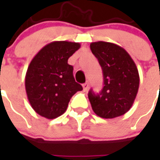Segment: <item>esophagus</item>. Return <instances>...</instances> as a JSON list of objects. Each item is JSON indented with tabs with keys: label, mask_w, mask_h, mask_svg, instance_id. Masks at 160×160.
<instances>
[{
	"label": "esophagus",
	"mask_w": 160,
	"mask_h": 160,
	"mask_svg": "<svg viewBox=\"0 0 160 160\" xmlns=\"http://www.w3.org/2000/svg\"><path fill=\"white\" fill-rule=\"evenodd\" d=\"M83 90H84V91L86 92L87 90L89 89V83H83Z\"/></svg>",
	"instance_id": "1"
}]
</instances>
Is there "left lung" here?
<instances>
[{"label": "left lung", "instance_id": "1", "mask_svg": "<svg viewBox=\"0 0 160 160\" xmlns=\"http://www.w3.org/2000/svg\"><path fill=\"white\" fill-rule=\"evenodd\" d=\"M103 74L104 86L95 94L90 90L88 98L94 113L102 118H114L126 114L132 106L140 83L137 67L125 49L112 42L90 44Z\"/></svg>", "mask_w": 160, "mask_h": 160}]
</instances>
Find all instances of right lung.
I'll return each instance as SVG.
<instances>
[{
    "label": "right lung",
    "instance_id": "add662e5",
    "mask_svg": "<svg viewBox=\"0 0 160 160\" xmlns=\"http://www.w3.org/2000/svg\"><path fill=\"white\" fill-rule=\"evenodd\" d=\"M80 46L78 42L55 41L42 48L31 60L25 78L26 92L30 105L42 117L53 119L61 116L71 97L83 90L68 63Z\"/></svg>",
    "mask_w": 160,
    "mask_h": 160
}]
</instances>
